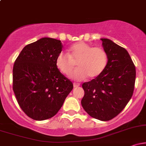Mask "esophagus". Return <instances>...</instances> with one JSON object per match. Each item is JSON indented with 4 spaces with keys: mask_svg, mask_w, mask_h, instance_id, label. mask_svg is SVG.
I'll return each mask as SVG.
<instances>
[{
    "mask_svg": "<svg viewBox=\"0 0 146 146\" xmlns=\"http://www.w3.org/2000/svg\"><path fill=\"white\" fill-rule=\"evenodd\" d=\"M80 84H78V83H73V86L75 87V88H76V87H78L80 86Z\"/></svg>",
    "mask_w": 146,
    "mask_h": 146,
    "instance_id": "1",
    "label": "esophagus"
}]
</instances>
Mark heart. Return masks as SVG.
I'll return each mask as SVG.
<instances>
[{"instance_id":"heart-1","label":"heart","mask_w":146,"mask_h":146,"mask_svg":"<svg viewBox=\"0 0 146 146\" xmlns=\"http://www.w3.org/2000/svg\"><path fill=\"white\" fill-rule=\"evenodd\" d=\"M77 62L78 69L71 78L78 81L87 77L94 79L104 71L108 62L106 52L100 46L92 47L84 42H78L67 49V55L60 53L56 60V67L63 74L69 75L74 69Z\"/></svg>"}]
</instances>
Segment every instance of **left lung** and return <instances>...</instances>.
<instances>
[{
    "label": "left lung",
    "mask_w": 146,
    "mask_h": 146,
    "mask_svg": "<svg viewBox=\"0 0 146 146\" xmlns=\"http://www.w3.org/2000/svg\"><path fill=\"white\" fill-rule=\"evenodd\" d=\"M101 40L108 62L101 75L82 84L81 104L90 117L105 121L118 115L131 99L136 70L124 48L107 38Z\"/></svg>",
    "instance_id": "1"
}]
</instances>
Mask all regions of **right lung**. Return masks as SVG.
<instances>
[{
  "label": "right lung",
  "mask_w": 146,
  "mask_h": 146,
  "mask_svg": "<svg viewBox=\"0 0 146 146\" xmlns=\"http://www.w3.org/2000/svg\"><path fill=\"white\" fill-rule=\"evenodd\" d=\"M60 40L42 38L25 46L13 68V90L21 109L37 121L51 118L62 106L73 83L56 67Z\"/></svg>",
  "instance_id": "obj_1"
}]
</instances>
